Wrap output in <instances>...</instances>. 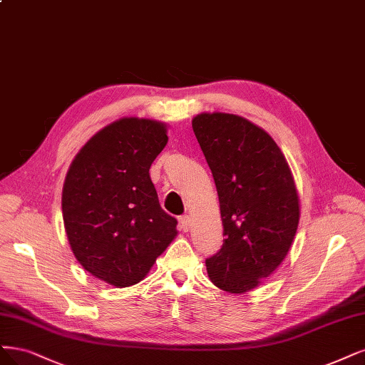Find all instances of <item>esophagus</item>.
Returning <instances> with one entry per match:
<instances>
[{"instance_id": "1", "label": "esophagus", "mask_w": 365, "mask_h": 365, "mask_svg": "<svg viewBox=\"0 0 365 365\" xmlns=\"http://www.w3.org/2000/svg\"><path fill=\"white\" fill-rule=\"evenodd\" d=\"M178 220H180V228L182 231H188V228H190V217H188V216H181Z\"/></svg>"}]
</instances>
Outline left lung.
Wrapping results in <instances>:
<instances>
[{
  "mask_svg": "<svg viewBox=\"0 0 365 365\" xmlns=\"http://www.w3.org/2000/svg\"><path fill=\"white\" fill-rule=\"evenodd\" d=\"M192 127L216 182L225 235L207 272L220 290L242 294L292 247L300 217L293 173L269 133L242 116L200 113Z\"/></svg>",
  "mask_w": 365,
  "mask_h": 365,
  "instance_id": "1",
  "label": "left lung"
}]
</instances>
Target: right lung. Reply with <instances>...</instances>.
Here are the masks:
<instances>
[{
    "label": "right lung",
    "mask_w": 365,
    "mask_h": 365,
    "mask_svg": "<svg viewBox=\"0 0 365 365\" xmlns=\"http://www.w3.org/2000/svg\"><path fill=\"white\" fill-rule=\"evenodd\" d=\"M166 143V123L122 118L91 137L66 173L61 211L72 252L116 288L145 279L178 234L149 177Z\"/></svg>",
    "instance_id": "add662e5"
}]
</instances>
